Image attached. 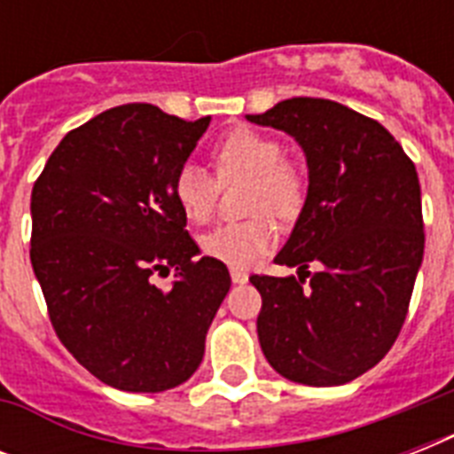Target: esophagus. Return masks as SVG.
I'll use <instances>...</instances> for the list:
<instances>
[{"label":"esophagus","mask_w":454,"mask_h":454,"mask_svg":"<svg viewBox=\"0 0 454 454\" xmlns=\"http://www.w3.org/2000/svg\"><path fill=\"white\" fill-rule=\"evenodd\" d=\"M231 280H233L235 285H245L249 280L247 270L242 269H231Z\"/></svg>","instance_id":"1"}]
</instances>
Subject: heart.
Here are the masks:
<instances>
[{
    "instance_id": "heart-1",
    "label": "heart",
    "mask_w": 454,
    "mask_h": 454,
    "mask_svg": "<svg viewBox=\"0 0 454 454\" xmlns=\"http://www.w3.org/2000/svg\"><path fill=\"white\" fill-rule=\"evenodd\" d=\"M219 181L247 178L245 209L270 212L276 216H294L301 209L306 181L297 164L283 157V145L262 131L238 127L228 131L212 151ZM219 181L200 164H184L174 176L171 192L178 209L192 223L212 219ZM278 242L276 223L266 214L242 221H228L202 238V252L216 262L245 269L269 252Z\"/></svg>"
}]
</instances>
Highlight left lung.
Here are the masks:
<instances>
[{
	"instance_id": "1",
	"label": "left lung",
	"mask_w": 454,
	"mask_h": 454,
	"mask_svg": "<svg viewBox=\"0 0 454 454\" xmlns=\"http://www.w3.org/2000/svg\"><path fill=\"white\" fill-rule=\"evenodd\" d=\"M247 120L290 134L309 167L276 256L299 278H249L262 294L259 344L285 380L339 387L387 356L408 316L424 256L415 164L380 122L327 98H287Z\"/></svg>"
}]
</instances>
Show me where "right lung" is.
Returning a JSON list of instances; mask_svg holds the SVG:
<instances>
[{
    "label": "right lung",
    "mask_w": 454,
    "mask_h": 454,
    "mask_svg": "<svg viewBox=\"0 0 454 454\" xmlns=\"http://www.w3.org/2000/svg\"><path fill=\"white\" fill-rule=\"evenodd\" d=\"M212 117L127 103L67 131L32 188L30 262L59 339L103 384L167 391L198 370L231 290L198 259L171 184ZM175 283L160 291L153 275Z\"/></svg>",
    "instance_id": "obj_1"
}]
</instances>
